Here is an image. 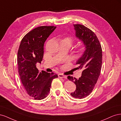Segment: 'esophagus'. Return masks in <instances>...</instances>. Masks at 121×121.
I'll list each match as a JSON object with an SVG mask.
<instances>
[{
  "mask_svg": "<svg viewBox=\"0 0 121 121\" xmlns=\"http://www.w3.org/2000/svg\"><path fill=\"white\" fill-rule=\"evenodd\" d=\"M58 77L60 78H67L65 76H64L63 74H59L58 75Z\"/></svg>",
  "mask_w": 121,
  "mask_h": 121,
  "instance_id": "esophagus-1",
  "label": "esophagus"
}]
</instances>
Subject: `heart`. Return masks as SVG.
I'll return each instance as SVG.
<instances>
[{
	"label": "heart",
	"mask_w": 121,
	"mask_h": 121,
	"mask_svg": "<svg viewBox=\"0 0 121 121\" xmlns=\"http://www.w3.org/2000/svg\"><path fill=\"white\" fill-rule=\"evenodd\" d=\"M66 39L68 40L69 42H71L72 40H71V38H66ZM85 52V46H82V47H80V48H79V49L78 50V56H82V55L84 53V52Z\"/></svg>",
	"instance_id": "1"
}]
</instances>
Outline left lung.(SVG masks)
Returning a JSON list of instances; mask_svg holds the SVG:
<instances>
[{
    "instance_id": "1",
    "label": "left lung",
    "mask_w": 121,
    "mask_h": 121,
    "mask_svg": "<svg viewBox=\"0 0 121 121\" xmlns=\"http://www.w3.org/2000/svg\"><path fill=\"white\" fill-rule=\"evenodd\" d=\"M76 36L85 46V52L76 62V69H82V76L77 79L68 76L74 82L76 89L71 93L76 98H85L92 92L97 81L101 69L102 48L96 35L90 29L81 24L74 25Z\"/></svg>"
}]
</instances>
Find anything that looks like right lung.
Returning a JSON list of instances; mask_svg holds the SVG:
<instances>
[{"instance_id":"obj_1","label":"right lung","mask_w":121,"mask_h":121,"mask_svg":"<svg viewBox=\"0 0 121 121\" xmlns=\"http://www.w3.org/2000/svg\"><path fill=\"white\" fill-rule=\"evenodd\" d=\"M54 26H40L25 35L17 52V61L20 79L29 95L35 99L45 98L49 92L52 81L58 77L53 73L39 72L36 64L41 63L44 44Z\"/></svg>"}]
</instances>
